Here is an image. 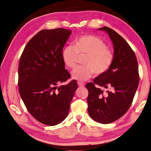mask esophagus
<instances>
[{
    "label": "esophagus",
    "instance_id": "obj_1",
    "mask_svg": "<svg viewBox=\"0 0 151 151\" xmlns=\"http://www.w3.org/2000/svg\"><path fill=\"white\" fill-rule=\"evenodd\" d=\"M78 85L79 87H84V83H83V82H81V81H78Z\"/></svg>",
    "mask_w": 151,
    "mask_h": 151
}]
</instances>
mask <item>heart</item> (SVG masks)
I'll list each match as a JSON object with an SVG mask.
<instances>
[{
    "mask_svg": "<svg viewBox=\"0 0 151 151\" xmlns=\"http://www.w3.org/2000/svg\"><path fill=\"white\" fill-rule=\"evenodd\" d=\"M86 55L83 64L72 72V78L81 81L90 79L93 73L101 75L106 73L113 64L114 55L107 48L102 39L91 35H83L76 39L74 46L67 45L62 51L64 64L70 68H74L79 56Z\"/></svg>",
    "mask_w": 151,
    "mask_h": 151,
    "instance_id": "b5f03b06",
    "label": "heart"
}]
</instances>
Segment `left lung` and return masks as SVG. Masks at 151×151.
Returning <instances> with one entry per match:
<instances>
[{
  "mask_svg": "<svg viewBox=\"0 0 151 151\" xmlns=\"http://www.w3.org/2000/svg\"><path fill=\"white\" fill-rule=\"evenodd\" d=\"M99 30L108 34L114 46V60L106 73L86 87L88 91V111L96 122L112 123L124 115L131 106L139 83L138 62L126 40L113 29L104 26ZM97 85L98 87L96 86ZM100 87L111 88L105 93Z\"/></svg>",
  "mask_w": 151,
  "mask_h": 151,
  "instance_id": "1",
  "label": "left lung"
}]
</instances>
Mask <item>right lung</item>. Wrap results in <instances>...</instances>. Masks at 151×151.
<instances>
[{"instance_id": "obj_1", "label": "right lung", "mask_w": 151, "mask_h": 151, "mask_svg": "<svg viewBox=\"0 0 151 151\" xmlns=\"http://www.w3.org/2000/svg\"><path fill=\"white\" fill-rule=\"evenodd\" d=\"M72 32L56 28L43 29L25 46L19 61V93L29 113L48 126L62 122L69 111L78 88L76 81L57 87L71 76L62 58L63 47Z\"/></svg>"}]
</instances>
